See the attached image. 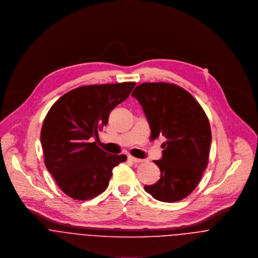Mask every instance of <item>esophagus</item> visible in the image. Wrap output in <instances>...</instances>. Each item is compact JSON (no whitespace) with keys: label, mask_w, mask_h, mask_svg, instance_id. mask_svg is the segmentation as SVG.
Returning <instances> with one entry per match:
<instances>
[{"label":"esophagus","mask_w":258,"mask_h":258,"mask_svg":"<svg viewBox=\"0 0 258 258\" xmlns=\"http://www.w3.org/2000/svg\"><path fill=\"white\" fill-rule=\"evenodd\" d=\"M128 160L131 161V162H133V163H140V162H142L141 159H138V158H135V157H132V156H129V157H128Z\"/></svg>","instance_id":"34e87169"}]
</instances>
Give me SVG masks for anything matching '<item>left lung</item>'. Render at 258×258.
Masks as SVG:
<instances>
[{
  "instance_id": "1",
  "label": "left lung",
  "mask_w": 258,
  "mask_h": 258,
  "mask_svg": "<svg viewBox=\"0 0 258 258\" xmlns=\"http://www.w3.org/2000/svg\"><path fill=\"white\" fill-rule=\"evenodd\" d=\"M132 96L146 115L151 140L165 139L163 157L154 161L161 178L144 188L161 202L181 201L197 187L208 166L212 142L208 116L191 94L173 83H142Z\"/></svg>"
}]
</instances>
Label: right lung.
I'll return each instance as SVG.
<instances>
[{
	"instance_id": "right-lung-1",
	"label": "right lung",
	"mask_w": 258,
	"mask_h": 258,
	"mask_svg": "<svg viewBox=\"0 0 258 258\" xmlns=\"http://www.w3.org/2000/svg\"><path fill=\"white\" fill-rule=\"evenodd\" d=\"M135 82L84 85L62 95L47 112L40 143L44 164L60 189L78 201L91 200L109 184L112 170L126 155L108 154L95 142L111 111L130 95Z\"/></svg>"
}]
</instances>
